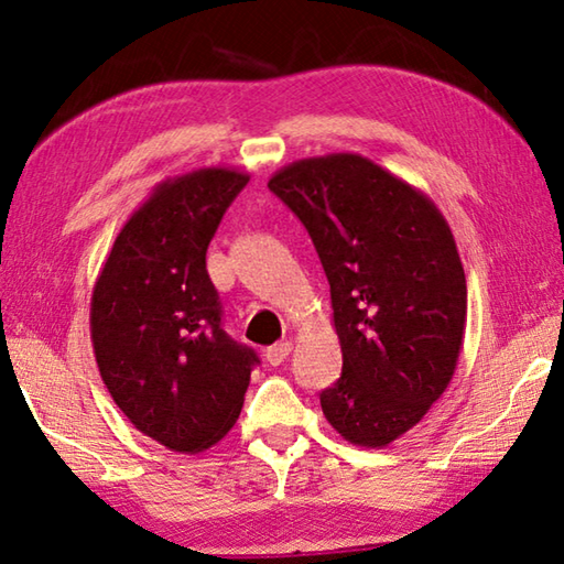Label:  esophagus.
<instances>
[{"instance_id": "1", "label": "esophagus", "mask_w": 564, "mask_h": 564, "mask_svg": "<svg viewBox=\"0 0 564 564\" xmlns=\"http://www.w3.org/2000/svg\"><path fill=\"white\" fill-rule=\"evenodd\" d=\"M291 350H293V343L291 340L273 343V346L265 348V360H269L271 366H281V362L291 356Z\"/></svg>"}]
</instances>
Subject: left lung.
Instances as JSON below:
<instances>
[{"mask_svg": "<svg viewBox=\"0 0 564 564\" xmlns=\"http://www.w3.org/2000/svg\"><path fill=\"white\" fill-rule=\"evenodd\" d=\"M269 188L308 231L330 283L343 373L321 393L352 445L386 447L445 393L467 285L451 226L423 191L360 154L301 159Z\"/></svg>", "mask_w": 564, "mask_h": 564, "instance_id": "8db88e82", "label": "left lung"}]
</instances>
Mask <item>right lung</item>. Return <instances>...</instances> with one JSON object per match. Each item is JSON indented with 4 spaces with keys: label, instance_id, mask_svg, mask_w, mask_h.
I'll use <instances>...</instances> for the list:
<instances>
[{
    "label": "right lung",
    "instance_id": "add662e5",
    "mask_svg": "<svg viewBox=\"0 0 564 564\" xmlns=\"http://www.w3.org/2000/svg\"><path fill=\"white\" fill-rule=\"evenodd\" d=\"M248 184L236 169L166 178L129 216L91 293L104 386L131 425L174 453L231 431L259 356L221 326L206 248Z\"/></svg>",
    "mask_w": 564,
    "mask_h": 564
}]
</instances>
